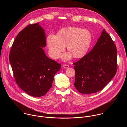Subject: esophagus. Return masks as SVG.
I'll return each instance as SVG.
<instances>
[{
    "mask_svg": "<svg viewBox=\"0 0 127 127\" xmlns=\"http://www.w3.org/2000/svg\"><path fill=\"white\" fill-rule=\"evenodd\" d=\"M63 67L64 68H65V69H67V68H69V66L68 65L64 64V65H63Z\"/></svg>",
    "mask_w": 127,
    "mask_h": 127,
    "instance_id": "obj_1",
    "label": "esophagus"
}]
</instances>
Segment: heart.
Returning <instances> with one entry per match:
<instances>
[{
    "label": "heart",
    "instance_id": "heart-1",
    "mask_svg": "<svg viewBox=\"0 0 127 127\" xmlns=\"http://www.w3.org/2000/svg\"><path fill=\"white\" fill-rule=\"evenodd\" d=\"M93 42L92 32L86 29L75 27H67L60 30L56 34H49L47 37V45L49 55L53 59L59 57L65 47L69 51L62 56L65 61L73 56L78 59L87 53Z\"/></svg>",
    "mask_w": 127,
    "mask_h": 127
}]
</instances>
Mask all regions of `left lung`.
Instances as JSON below:
<instances>
[{
  "label": "left lung",
  "mask_w": 127,
  "mask_h": 127,
  "mask_svg": "<svg viewBox=\"0 0 127 127\" xmlns=\"http://www.w3.org/2000/svg\"><path fill=\"white\" fill-rule=\"evenodd\" d=\"M117 59L116 46L104 29L92 50L73 63L78 91L90 94L102 90L116 73Z\"/></svg>",
  "instance_id": "left-lung-1"
}]
</instances>
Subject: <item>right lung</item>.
Returning <instances> with one entry per match:
<instances>
[{"instance_id": "right-lung-1", "label": "right lung", "mask_w": 127, "mask_h": 127, "mask_svg": "<svg viewBox=\"0 0 127 127\" xmlns=\"http://www.w3.org/2000/svg\"><path fill=\"white\" fill-rule=\"evenodd\" d=\"M44 30L39 23L29 25L18 33L12 45L9 62L17 84L29 95L41 97L51 88L61 64L49 58Z\"/></svg>"}]
</instances>
